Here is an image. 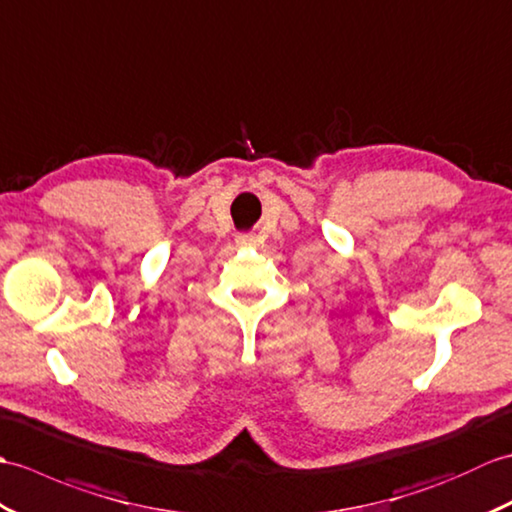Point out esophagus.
<instances>
[{"label":"esophagus","mask_w":512,"mask_h":512,"mask_svg":"<svg viewBox=\"0 0 512 512\" xmlns=\"http://www.w3.org/2000/svg\"><path fill=\"white\" fill-rule=\"evenodd\" d=\"M254 243H256L254 234H238L236 236V245H241V247H252Z\"/></svg>","instance_id":"34e87169"}]
</instances>
